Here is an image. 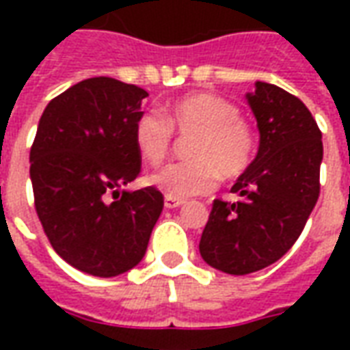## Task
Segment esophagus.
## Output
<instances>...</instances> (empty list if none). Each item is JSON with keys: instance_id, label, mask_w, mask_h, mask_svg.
<instances>
[{"instance_id": "obj_1", "label": "esophagus", "mask_w": 350, "mask_h": 350, "mask_svg": "<svg viewBox=\"0 0 350 350\" xmlns=\"http://www.w3.org/2000/svg\"><path fill=\"white\" fill-rule=\"evenodd\" d=\"M183 204V200L180 198H172V197H165V208L172 210V208H180Z\"/></svg>"}]
</instances>
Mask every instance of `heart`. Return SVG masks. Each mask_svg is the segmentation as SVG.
Masks as SVG:
<instances>
[{
  "label": "heart",
  "instance_id": "b5f03b06",
  "mask_svg": "<svg viewBox=\"0 0 350 350\" xmlns=\"http://www.w3.org/2000/svg\"><path fill=\"white\" fill-rule=\"evenodd\" d=\"M172 131L193 137L187 153L193 161L168 165L150 178L167 197L189 198L215 189L223 178H238L255 157V133L240 118L236 105L213 93H191L176 100L165 116L146 112L137 120L133 138L148 165H161L172 148Z\"/></svg>",
  "mask_w": 350,
  "mask_h": 350
}]
</instances>
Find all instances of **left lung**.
Instances as JSON below:
<instances>
[{"mask_svg":"<svg viewBox=\"0 0 350 350\" xmlns=\"http://www.w3.org/2000/svg\"><path fill=\"white\" fill-rule=\"evenodd\" d=\"M245 99L257 120V157L232 185L236 202L213 200L198 243L215 270L245 275L291 250L321 191L323 135L308 107L285 90L255 82Z\"/></svg>","mask_w":350,"mask_h":350,"instance_id":"8db88e82","label":"left lung"}]
</instances>
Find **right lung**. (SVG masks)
<instances>
[{
  "label": "right lung",
  "mask_w": 350,
  "mask_h": 350,
  "mask_svg": "<svg viewBox=\"0 0 350 350\" xmlns=\"http://www.w3.org/2000/svg\"><path fill=\"white\" fill-rule=\"evenodd\" d=\"M146 97L142 88L95 77L50 100L39 120L29 152L35 210L54 251L90 275L135 268L163 212L155 187L119 193L140 174L133 129Z\"/></svg>",
  "instance_id": "add662e5"
}]
</instances>
